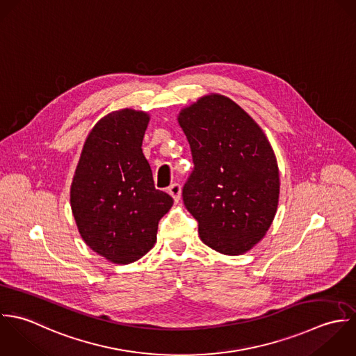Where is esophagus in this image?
Wrapping results in <instances>:
<instances>
[{"instance_id": "1", "label": "esophagus", "mask_w": 356, "mask_h": 356, "mask_svg": "<svg viewBox=\"0 0 356 356\" xmlns=\"http://www.w3.org/2000/svg\"><path fill=\"white\" fill-rule=\"evenodd\" d=\"M168 191H169V194L172 195V198L175 200V202L177 204V202L180 201V197H181V188H180V186H179V184H172Z\"/></svg>"}]
</instances>
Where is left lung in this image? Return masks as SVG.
<instances>
[{
  "mask_svg": "<svg viewBox=\"0 0 356 356\" xmlns=\"http://www.w3.org/2000/svg\"><path fill=\"white\" fill-rule=\"evenodd\" d=\"M194 172L183 188L201 241L218 253L249 252L267 234L278 211L280 168L260 125L220 93L201 96L179 111Z\"/></svg>",
  "mask_w": 356,
  "mask_h": 356,
  "instance_id": "obj_1",
  "label": "left lung"
}]
</instances>
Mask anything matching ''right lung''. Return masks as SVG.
<instances>
[{
  "label": "right lung",
  "instance_id": "obj_1",
  "mask_svg": "<svg viewBox=\"0 0 356 356\" xmlns=\"http://www.w3.org/2000/svg\"><path fill=\"white\" fill-rule=\"evenodd\" d=\"M149 114L121 108L88 134L72 187V216L85 243L113 264L142 259L156 242L158 221L173 198L155 190L142 144Z\"/></svg>",
  "mask_w": 356,
  "mask_h": 356
}]
</instances>
